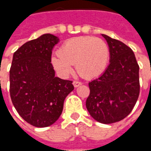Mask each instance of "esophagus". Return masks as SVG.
I'll list each match as a JSON object with an SVG mask.
<instances>
[{"label":"esophagus","mask_w":151,"mask_h":151,"mask_svg":"<svg viewBox=\"0 0 151 151\" xmlns=\"http://www.w3.org/2000/svg\"><path fill=\"white\" fill-rule=\"evenodd\" d=\"M82 84L81 82H79V81H74L73 82V85H74L75 87H78L79 86H80Z\"/></svg>","instance_id":"1"}]
</instances>
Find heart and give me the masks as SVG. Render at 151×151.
Returning <instances> with one entry per match:
<instances>
[{"mask_svg": "<svg viewBox=\"0 0 151 151\" xmlns=\"http://www.w3.org/2000/svg\"><path fill=\"white\" fill-rule=\"evenodd\" d=\"M110 52L104 40L91 36H81L66 41L52 57L55 68L64 76L68 75L76 65L82 77L98 76L106 69Z\"/></svg>", "mask_w": 151, "mask_h": 151, "instance_id": "heart-1", "label": "heart"}]
</instances>
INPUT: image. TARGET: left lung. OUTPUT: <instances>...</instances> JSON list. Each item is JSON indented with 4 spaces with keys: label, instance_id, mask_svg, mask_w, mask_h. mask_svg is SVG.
<instances>
[{
    "label": "left lung",
    "instance_id": "8db88e82",
    "mask_svg": "<svg viewBox=\"0 0 151 151\" xmlns=\"http://www.w3.org/2000/svg\"><path fill=\"white\" fill-rule=\"evenodd\" d=\"M101 35L109 45L110 63L103 74L89 83L86 106L94 120L107 124L123 120L134 108L139 95V67L130 47Z\"/></svg>",
    "mask_w": 151,
    "mask_h": 151
}]
</instances>
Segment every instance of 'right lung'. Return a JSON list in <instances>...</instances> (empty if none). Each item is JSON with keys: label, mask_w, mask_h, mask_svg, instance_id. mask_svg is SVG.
<instances>
[{"label": "right lung", "mask_w": 151, "mask_h": 151, "mask_svg": "<svg viewBox=\"0 0 151 151\" xmlns=\"http://www.w3.org/2000/svg\"><path fill=\"white\" fill-rule=\"evenodd\" d=\"M58 42L57 36L45 34L13 54L9 72L12 101L21 117L37 128L58 120L65 98L74 90L72 81L55 76L51 56Z\"/></svg>", "instance_id": "add662e5"}]
</instances>
